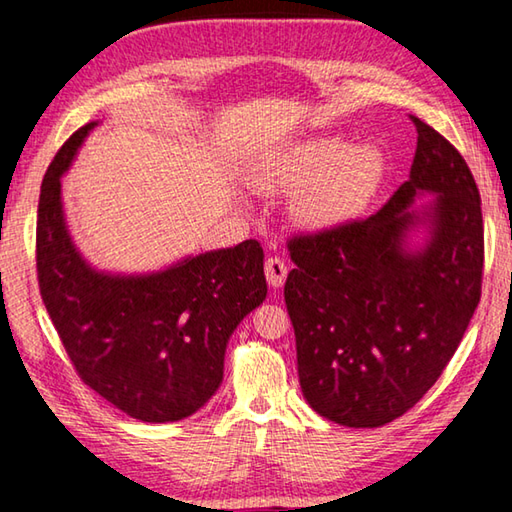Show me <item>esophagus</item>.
<instances>
[{"instance_id":"obj_1","label":"esophagus","mask_w":512,"mask_h":512,"mask_svg":"<svg viewBox=\"0 0 512 512\" xmlns=\"http://www.w3.org/2000/svg\"><path fill=\"white\" fill-rule=\"evenodd\" d=\"M264 271H266V280H268V284H271V287H282L284 280H287L289 268H287V262H284L282 257L275 255V257L266 259Z\"/></svg>"}]
</instances>
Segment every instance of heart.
I'll return each mask as SVG.
<instances>
[{
    "label": "heart",
    "instance_id": "obj_1",
    "mask_svg": "<svg viewBox=\"0 0 512 512\" xmlns=\"http://www.w3.org/2000/svg\"><path fill=\"white\" fill-rule=\"evenodd\" d=\"M384 173V158L370 144L345 149L339 137H311L293 144L255 173L264 192L300 194L298 214L311 225H332L350 219L370 201Z\"/></svg>",
    "mask_w": 512,
    "mask_h": 512
}]
</instances>
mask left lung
Wrapping results in <instances>:
<instances>
[{"label":"left lung","instance_id":"8db88e82","mask_svg":"<svg viewBox=\"0 0 512 512\" xmlns=\"http://www.w3.org/2000/svg\"><path fill=\"white\" fill-rule=\"evenodd\" d=\"M418 149L411 178L386 205L287 241L296 268L284 302L296 332L300 388L311 409L345 427L400 418L443 375L481 300L483 216L463 155L411 117ZM420 188L430 208L428 248L409 256L403 230Z\"/></svg>","mask_w":512,"mask_h":512}]
</instances>
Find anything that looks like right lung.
Returning a JSON list of instances; mask_svg holds the SVG:
<instances>
[{
	"instance_id": "add662e5",
	"label": "right lung",
	"mask_w": 512,
	"mask_h": 512,
	"mask_svg": "<svg viewBox=\"0 0 512 512\" xmlns=\"http://www.w3.org/2000/svg\"><path fill=\"white\" fill-rule=\"evenodd\" d=\"M92 126L60 146L42 178L40 296L83 384L135 420H183L219 388L225 343L266 298L264 250L246 239L153 275L92 271L69 241L60 205V176Z\"/></svg>"
}]
</instances>
